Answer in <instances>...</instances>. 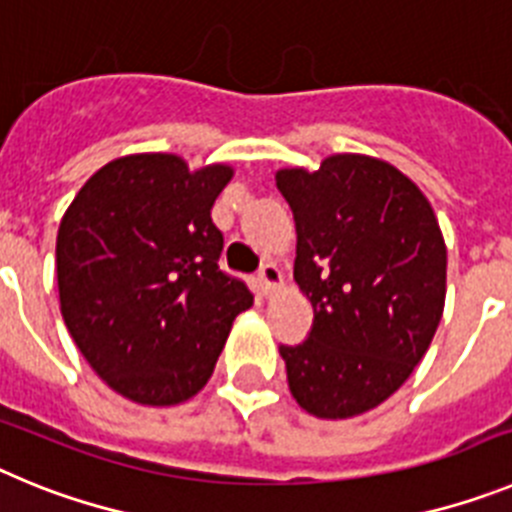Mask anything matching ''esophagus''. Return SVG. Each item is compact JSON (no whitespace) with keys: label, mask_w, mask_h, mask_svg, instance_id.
<instances>
[{"label":"esophagus","mask_w":512,"mask_h":512,"mask_svg":"<svg viewBox=\"0 0 512 512\" xmlns=\"http://www.w3.org/2000/svg\"><path fill=\"white\" fill-rule=\"evenodd\" d=\"M256 284H259L261 295L269 297L271 292L282 284V271H279L274 264H264L259 269V274H256Z\"/></svg>","instance_id":"obj_1"}]
</instances>
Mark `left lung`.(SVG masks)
<instances>
[{
    "instance_id": "8db88e82",
    "label": "left lung",
    "mask_w": 512,
    "mask_h": 512,
    "mask_svg": "<svg viewBox=\"0 0 512 512\" xmlns=\"http://www.w3.org/2000/svg\"><path fill=\"white\" fill-rule=\"evenodd\" d=\"M277 187L295 215V279L315 312L305 341L279 346L289 390L318 418L366 413L400 390L441 323L436 215L408 176L356 153L312 174L279 171Z\"/></svg>"
}]
</instances>
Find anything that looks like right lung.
I'll return each mask as SVG.
<instances>
[{
  "label": "right lung",
  "instance_id": "add662e5",
  "mask_svg": "<svg viewBox=\"0 0 512 512\" xmlns=\"http://www.w3.org/2000/svg\"><path fill=\"white\" fill-rule=\"evenodd\" d=\"M228 166L189 171L179 156L117 158L89 179L56 238L61 315L94 372L140 405H179L202 390L246 282L220 269L210 210Z\"/></svg>",
  "mask_w": 512,
  "mask_h": 512
}]
</instances>
